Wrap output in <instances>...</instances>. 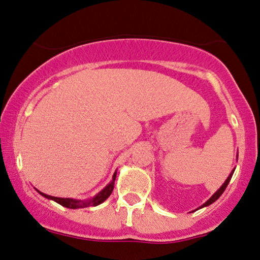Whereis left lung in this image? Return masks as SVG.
Returning a JSON list of instances; mask_svg holds the SVG:
<instances>
[{"mask_svg":"<svg viewBox=\"0 0 260 260\" xmlns=\"http://www.w3.org/2000/svg\"><path fill=\"white\" fill-rule=\"evenodd\" d=\"M234 172H235V170H234ZM234 172H233V173H231V174H230V175H229V178L226 179V181H225V182H224V184H222V186H221V187H220V188H219V190H218V191H216V192H215V193H214V194H213V196H212V197H210V198H209V200H208V201H207V202L203 204V206H201V207H200V208H203V207H207V206H209V204L214 203V202H215V201H216V200H218V198L221 196V194H222V192H224V191H225V188H226V187H228V185H229V182H230V180H231V178H233V174H234Z\"/></svg>","mask_w":260,"mask_h":260,"instance_id":"obj_1","label":"left lung"}]
</instances>
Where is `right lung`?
I'll return each mask as SVG.
<instances>
[{
    "label": "right lung",
    "mask_w": 260,
    "mask_h": 260,
    "mask_svg": "<svg viewBox=\"0 0 260 260\" xmlns=\"http://www.w3.org/2000/svg\"><path fill=\"white\" fill-rule=\"evenodd\" d=\"M115 176H117V172L114 173V175H113V179L112 181L109 182L108 185L106 186L105 188H103L102 191L100 192L99 194H97L96 197H93L92 200L90 201H78V200H73V198H59V197H53V196H48V194H45L42 193V192H40V193L42 194V196L48 198V200H52L54 201V202L59 203L60 206L63 207H67V208H70V209H78V208H87V207H96L101 204L102 202H105V201L111 196L113 188H114V181H115Z\"/></svg>",
    "instance_id": "add662e5"
}]
</instances>
